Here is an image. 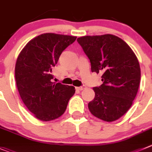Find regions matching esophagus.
Segmentation results:
<instances>
[{
  "label": "esophagus",
  "instance_id": "esophagus-1",
  "mask_svg": "<svg viewBox=\"0 0 152 152\" xmlns=\"http://www.w3.org/2000/svg\"><path fill=\"white\" fill-rule=\"evenodd\" d=\"M76 88H77L78 90H79V91H82V90H83L86 88V86H80V87H77Z\"/></svg>",
  "mask_w": 152,
  "mask_h": 152
}]
</instances>
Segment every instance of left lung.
<instances>
[{
    "mask_svg": "<svg viewBox=\"0 0 152 152\" xmlns=\"http://www.w3.org/2000/svg\"><path fill=\"white\" fill-rule=\"evenodd\" d=\"M91 62V72L102 73L103 84L93 88L95 98L88 103L92 115L113 122L131 107L139 89V63L123 39L111 34L77 39Z\"/></svg>",
    "mask_w": 152,
    "mask_h": 152,
    "instance_id": "1",
    "label": "left lung"
}]
</instances>
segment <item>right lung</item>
I'll list each match as a JSON object with an SVG mask.
<instances>
[{
  "mask_svg": "<svg viewBox=\"0 0 152 152\" xmlns=\"http://www.w3.org/2000/svg\"><path fill=\"white\" fill-rule=\"evenodd\" d=\"M76 37L44 33L30 40L20 51L15 66L19 94L28 110L42 121L64 114L75 87L53 83L52 69L61 53Z\"/></svg>",
  "mask_w": 152,
  "mask_h": 152,
  "instance_id": "right-lung-1",
  "label": "right lung"
}]
</instances>
